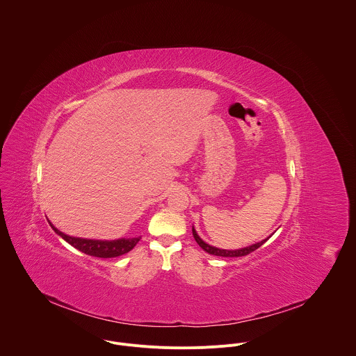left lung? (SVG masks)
Segmentation results:
<instances>
[{"label":"left lung","mask_w":356,"mask_h":356,"mask_svg":"<svg viewBox=\"0 0 356 356\" xmlns=\"http://www.w3.org/2000/svg\"><path fill=\"white\" fill-rule=\"evenodd\" d=\"M192 232H193V237H195L196 243L203 248L205 252H208L209 254H215V256H222V257H238V256H245V254H251V252L256 251L259 247H261L270 238V236H268L267 238H264L259 243H254L252 245H248V247H244V248H240V250H220V248L212 247V245H209V244L203 241L200 238V236L197 234L195 226H192Z\"/></svg>","instance_id":"8db88e82"}]
</instances>
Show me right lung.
Masks as SVG:
<instances>
[{"instance_id": "obj_1", "label": "right lung", "mask_w": 356, "mask_h": 356, "mask_svg": "<svg viewBox=\"0 0 356 356\" xmlns=\"http://www.w3.org/2000/svg\"><path fill=\"white\" fill-rule=\"evenodd\" d=\"M48 222L57 236H60L63 240H65L70 245H72L78 251L90 256H96V257H104V259L118 257L120 254L130 252L141 238V237H133V238H118V240H92V238L72 237L60 232L57 227H54L51 220Z\"/></svg>"}]
</instances>
